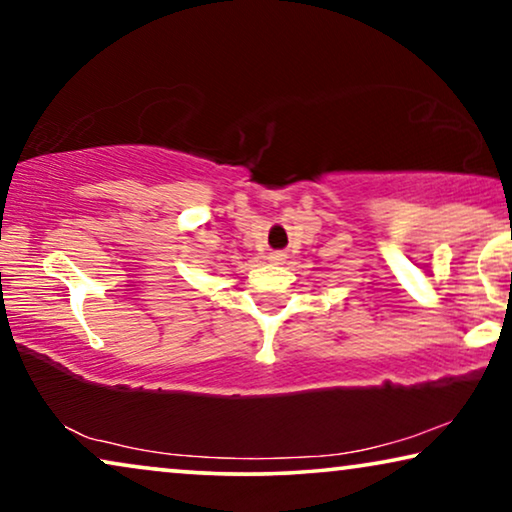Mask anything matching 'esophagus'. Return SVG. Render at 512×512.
<instances>
[{"mask_svg": "<svg viewBox=\"0 0 512 512\" xmlns=\"http://www.w3.org/2000/svg\"><path fill=\"white\" fill-rule=\"evenodd\" d=\"M270 261L275 265H282L286 261V254H282V251H275V254H270Z\"/></svg>", "mask_w": 512, "mask_h": 512, "instance_id": "esophagus-1", "label": "esophagus"}]
</instances>
